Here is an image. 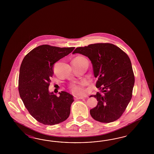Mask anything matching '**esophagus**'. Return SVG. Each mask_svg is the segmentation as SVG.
I'll list each match as a JSON object with an SVG mask.
<instances>
[{
    "label": "esophagus",
    "instance_id": "1",
    "mask_svg": "<svg viewBox=\"0 0 154 154\" xmlns=\"http://www.w3.org/2000/svg\"><path fill=\"white\" fill-rule=\"evenodd\" d=\"M75 98H76V99H85V97H77V96H76V97H75Z\"/></svg>",
    "mask_w": 154,
    "mask_h": 154
}]
</instances>
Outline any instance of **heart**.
I'll list each match as a JSON object with an SVG mask.
<instances>
[{"instance_id":"obj_1","label":"heart","mask_w":154,"mask_h":154,"mask_svg":"<svg viewBox=\"0 0 154 154\" xmlns=\"http://www.w3.org/2000/svg\"><path fill=\"white\" fill-rule=\"evenodd\" d=\"M70 89L72 90V91L76 95L82 94L84 93V89H83L82 86L81 85L73 84L70 86Z\"/></svg>"}]
</instances>
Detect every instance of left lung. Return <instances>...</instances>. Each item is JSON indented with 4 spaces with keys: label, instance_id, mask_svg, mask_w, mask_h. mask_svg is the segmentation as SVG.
Returning <instances> with one entry per match:
<instances>
[{
    "label": "left lung",
    "instance_id": "obj_1",
    "mask_svg": "<svg viewBox=\"0 0 154 154\" xmlns=\"http://www.w3.org/2000/svg\"><path fill=\"white\" fill-rule=\"evenodd\" d=\"M87 56L91 61L96 87L97 106L90 109L96 121L109 123L119 119L132 97L134 75L131 60L125 52L111 43H95L75 48L72 53Z\"/></svg>",
    "mask_w": 154,
    "mask_h": 154
}]
</instances>
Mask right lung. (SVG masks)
<instances>
[{"instance_id":"obj_1","label":"right lung","mask_w":154,"mask_h":154,"mask_svg":"<svg viewBox=\"0 0 154 154\" xmlns=\"http://www.w3.org/2000/svg\"><path fill=\"white\" fill-rule=\"evenodd\" d=\"M74 49L43 45L29 52L22 61L19 74L20 96L30 114L43 124H57L70 115L73 95L61 91L57 97L49 91L48 87L54 64Z\"/></svg>"}]
</instances>
